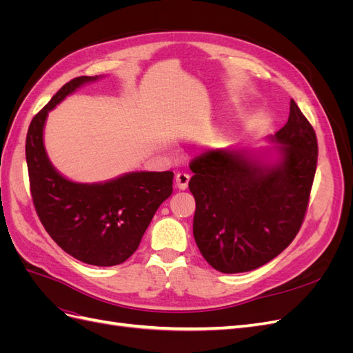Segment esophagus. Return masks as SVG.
<instances>
[{"mask_svg": "<svg viewBox=\"0 0 353 353\" xmlns=\"http://www.w3.org/2000/svg\"><path fill=\"white\" fill-rule=\"evenodd\" d=\"M188 181H190V175L185 172H178L175 175V185L179 190H185L188 187Z\"/></svg>", "mask_w": 353, "mask_h": 353, "instance_id": "obj_1", "label": "esophagus"}]
</instances>
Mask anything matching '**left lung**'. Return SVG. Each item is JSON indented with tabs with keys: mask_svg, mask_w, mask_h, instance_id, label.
Here are the masks:
<instances>
[{
	"mask_svg": "<svg viewBox=\"0 0 353 353\" xmlns=\"http://www.w3.org/2000/svg\"><path fill=\"white\" fill-rule=\"evenodd\" d=\"M271 140L281 144L280 162L274 165L243 150H209L190 162L194 240L206 262L223 274L248 272L272 261L303 223L318 143L294 100L287 123Z\"/></svg>",
	"mask_w": 353,
	"mask_h": 353,
	"instance_id": "left-lung-1",
	"label": "left lung"
}]
</instances>
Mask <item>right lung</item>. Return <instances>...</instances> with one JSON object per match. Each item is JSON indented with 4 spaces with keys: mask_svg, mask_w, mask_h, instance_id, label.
<instances>
[{
    "mask_svg": "<svg viewBox=\"0 0 353 353\" xmlns=\"http://www.w3.org/2000/svg\"><path fill=\"white\" fill-rule=\"evenodd\" d=\"M97 78L69 81L34 116L26 135V163L32 200L50 237L74 259L113 266L138 249L157 208L172 194L174 172H131L103 184H79L52 168L42 140L47 114Z\"/></svg>",
    "mask_w": 353,
    "mask_h": 353,
    "instance_id": "1",
    "label": "right lung"
}]
</instances>
